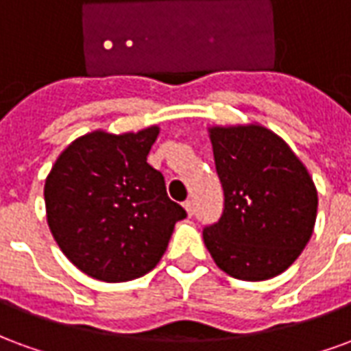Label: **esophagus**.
Wrapping results in <instances>:
<instances>
[{
  "label": "esophagus",
  "mask_w": 351,
  "mask_h": 351,
  "mask_svg": "<svg viewBox=\"0 0 351 351\" xmlns=\"http://www.w3.org/2000/svg\"><path fill=\"white\" fill-rule=\"evenodd\" d=\"M184 208H186L188 216H191V214H193V203H191V201H184Z\"/></svg>",
  "instance_id": "34e87169"
}]
</instances>
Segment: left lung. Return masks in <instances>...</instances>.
<instances>
[{"mask_svg":"<svg viewBox=\"0 0 351 351\" xmlns=\"http://www.w3.org/2000/svg\"><path fill=\"white\" fill-rule=\"evenodd\" d=\"M210 141L223 210L203 229L206 250L233 278H272L312 237L316 186L291 148L267 128H213Z\"/></svg>","mask_w":351,"mask_h":351,"instance_id":"left-lung-1","label":"left lung"}]
</instances>
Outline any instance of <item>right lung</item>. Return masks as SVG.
<instances>
[{"mask_svg": "<svg viewBox=\"0 0 351 351\" xmlns=\"http://www.w3.org/2000/svg\"><path fill=\"white\" fill-rule=\"evenodd\" d=\"M160 130L93 131L60 154L45 182L47 220L67 259L92 278L125 282L152 271L182 206L146 163Z\"/></svg>", "mask_w": 351, "mask_h": 351, "instance_id": "right-lung-1", "label": "right lung"}]
</instances>
